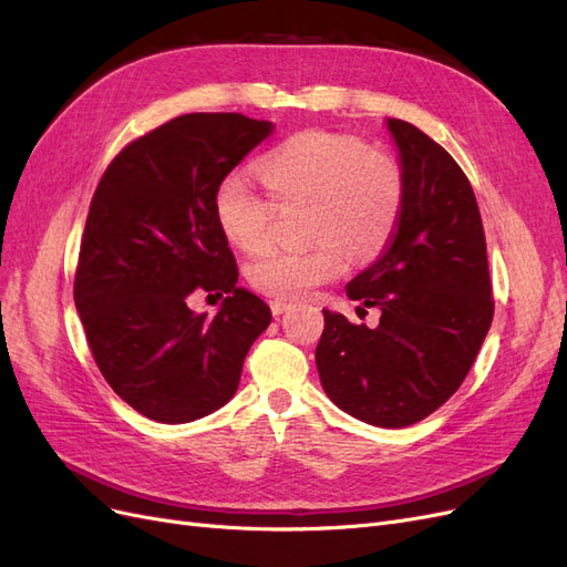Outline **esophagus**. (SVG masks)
<instances>
[{
  "label": "esophagus",
  "instance_id": "1",
  "mask_svg": "<svg viewBox=\"0 0 567 567\" xmlns=\"http://www.w3.org/2000/svg\"><path fill=\"white\" fill-rule=\"evenodd\" d=\"M269 307H271V315H274V317H279V315H284V312L288 310L290 302L279 300V298H277V300H271V302H269Z\"/></svg>",
  "mask_w": 567,
  "mask_h": 567
}]
</instances>
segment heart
Listing matches in <instances>:
<instances>
[{
	"label": "heart",
	"instance_id": "1",
	"mask_svg": "<svg viewBox=\"0 0 567 567\" xmlns=\"http://www.w3.org/2000/svg\"><path fill=\"white\" fill-rule=\"evenodd\" d=\"M279 205L310 203L307 250H269L248 265L260 293L296 300L340 277L354 260L379 255L400 225L404 173L398 161L350 134L305 130L269 148L257 163ZM241 175H227L215 194V215L227 241L244 252L269 244L274 203Z\"/></svg>",
	"mask_w": 567,
	"mask_h": 567
}]
</instances>
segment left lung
Masks as SVG:
<instances>
[{
    "mask_svg": "<svg viewBox=\"0 0 567 567\" xmlns=\"http://www.w3.org/2000/svg\"><path fill=\"white\" fill-rule=\"evenodd\" d=\"M404 210L388 248L348 284L379 307L375 329L323 310L315 359L346 414L381 427L431 416L466 379L494 317L487 244L468 177L431 136L398 117ZM362 310V307H357Z\"/></svg>",
    "mask_w": 567,
    "mask_h": 567,
    "instance_id": "obj_1",
    "label": "left lung"
}]
</instances>
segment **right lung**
I'll return each mask as SVG.
<instances>
[{
	"label": "right lung",
	"instance_id": "obj_1",
	"mask_svg": "<svg viewBox=\"0 0 567 567\" xmlns=\"http://www.w3.org/2000/svg\"><path fill=\"white\" fill-rule=\"evenodd\" d=\"M274 132L241 113H188L140 136L101 177L84 225L75 307L99 371L120 400L158 423L225 406L269 321L236 286L238 267L215 215L219 182ZM221 297L196 316L192 292Z\"/></svg>",
	"mask_w": 567,
	"mask_h": 567
}]
</instances>
